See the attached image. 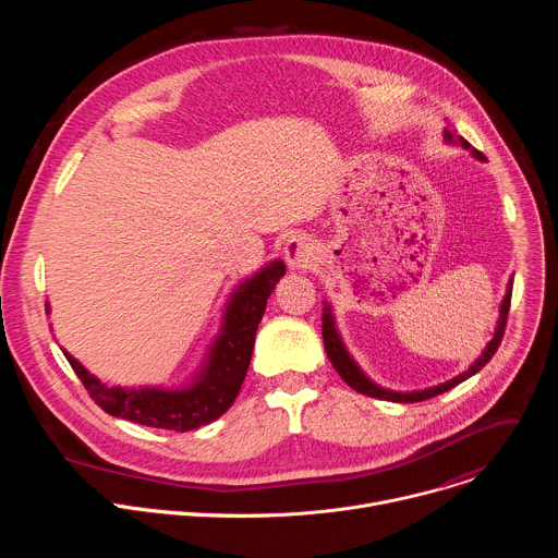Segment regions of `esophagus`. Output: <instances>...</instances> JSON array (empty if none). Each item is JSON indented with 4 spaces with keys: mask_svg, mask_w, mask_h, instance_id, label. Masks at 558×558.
Wrapping results in <instances>:
<instances>
[{
    "mask_svg": "<svg viewBox=\"0 0 558 558\" xmlns=\"http://www.w3.org/2000/svg\"><path fill=\"white\" fill-rule=\"evenodd\" d=\"M313 254H315V245L304 233H295L284 243V260L291 269L308 267V263L313 260Z\"/></svg>",
    "mask_w": 558,
    "mask_h": 558,
    "instance_id": "34e87169",
    "label": "esophagus"
}]
</instances>
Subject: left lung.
<instances>
[{
    "label": "left lung",
    "mask_w": 558,
    "mask_h": 558,
    "mask_svg": "<svg viewBox=\"0 0 558 558\" xmlns=\"http://www.w3.org/2000/svg\"><path fill=\"white\" fill-rule=\"evenodd\" d=\"M444 141L448 145H461L463 149H470L474 158H482L484 161V154L476 151L470 147V143L459 136L457 132H450L448 128H444ZM510 298H512V278L508 282V289H506V295H504V302H501V311H499V323H497V329H495V336L493 340L488 342V347L484 349V353L480 355V360H474V364L463 371L461 375L444 381V384H437V386H430V388H424V390H411V392H400V390H388V388H381L377 386L371 377L364 375V371L355 364V360L349 355L340 333H338V327H336V317H333V308L329 302H323L325 308H323V338H325V349H327V355L333 364V368L338 371V375L357 392L362 395H368V397H377V400H386V402H400V404H409V402H424V400H430V397L435 395H441L450 388H454L457 384L465 381L468 377H472L474 373H480L490 360L493 355L497 353L499 344H501V338H504V331H506V323H508V311H510Z\"/></svg>",
    "instance_id": "8db88e82"
}]
</instances>
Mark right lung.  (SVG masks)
<instances>
[{"mask_svg":"<svg viewBox=\"0 0 558 558\" xmlns=\"http://www.w3.org/2000/svg\"><path fill=\"white\" fill-rule=\"evenodd\" d=\"M284 271V263L274 260L238 284L225 306L220 333L211 342L205 364L183 388L108 386L68 351H63V355L78 379L84 381L93 400L108 415L177 433L201 428L216 422L238 397L252 362L254 340L267 308V298Z\"/></svg>","mask_w":558,"mask_h":558,"instance_id":"right-lung-1","label":"right lung"}]
</instances>
